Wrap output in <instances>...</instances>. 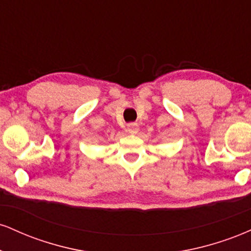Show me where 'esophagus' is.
Segmentation results:
<instances>
[{
  "mask_svg": "<svg viewBox=\"0 0 251 251\" xmlns=\"http://www.w3.org/2000/svg\"><path fill=\"white\" fill-rule=\"evenodd\" d=\"M138 131H139V125H138L137 123H131L127 125V132L131 134H135L138 133Z\"/></svg>",
  "mask_w": 251,
  "mask_h": 251,
  "instance_id": "obj_1",
  "label": "esophagus"
}]
</instances>
